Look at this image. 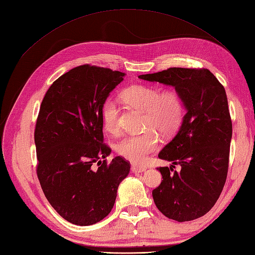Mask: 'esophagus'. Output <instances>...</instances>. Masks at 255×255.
<instances>
[{
  "label": "esophagus",
  "mask_w": 255,
  "mask_h": 255,
  "mask_svg": "<svg viewBox=\"0 0 255 255\" xmlns=\"http://www.w3.org/2000/svg\"><path fill=\"white\" fill-rule=\"evenodd\" d=\"M147 167L146 166H140V165H132L131 170L133 173H142L144 171H146Z\"/></svg>",
  "instance_id": "obj_1"
}]
</instances>
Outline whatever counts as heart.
<instances>
[{
	"label": "heart",
	"mask_w": 255,
	"mask_h": 255,
	"mask_svg": "<svg viewBox=\"0 0 255 255\" xmlns=\"http://www.w3.org/2000/svg\"><path fill=\"white\" fill-rule=\"evenodd\" d=\"M122 97L131 106L144 110L142 123L149 129L141 134L124 136L118 141L117 151L133 163H142L159 147L158 134L153 129L167 136L179 127L184 116L183 98L174 90L160 93L157 88L149 85L129 86L122 93ZM102 119L108 132L118 131L119 106L116 99L107 98L103 103Z\"/></svg>",
	"instance_id": "obj_1"
}]
</instances>
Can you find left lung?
I'll return each mask as SVG.
<instances>
[{
	"label": "left lung",
	"instance_id": "left-lung-1",
	"mask_svg": "<svg viewBox=\"0 0 255 255\" xmlns=\"http://www.w3.org/2000/svg\"><path fill=\"white\" fill-rule=\"evenodd\" d=\"M138 78L175 88L186 109L177 134L159 152L181 171L158 167L163 179L152 190L153 201L171 220L199 219L213 208L227 177L233 124L224 86L204 68H169Z\"/></svg>",
	"mask_w": 255,
	"mask_h": 255
}]
</instances>
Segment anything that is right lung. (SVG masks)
I'll list each match as a JSON object with an SVG mask.
<instances>
[{
	"label": "right lung",
	"instance_id": "1",
	"mask_svg": "<svg viewBox=\"0 0 255 255\" xmlns=\"http://www.w3.org/2000/svg\"><path fill=\"white\" fill-rule=\"evenodd\" d=\"M124 76L79 66L56 80L42 101L34 129L36 174L51 206L72 224L88 226L105 219L129 173L131 165L122 157L106 162L111 149L104 144L102 119L103 103Z\"/></svg>",
	"mask_w": 255,
	"mask_h": 255
}]
</instances>
